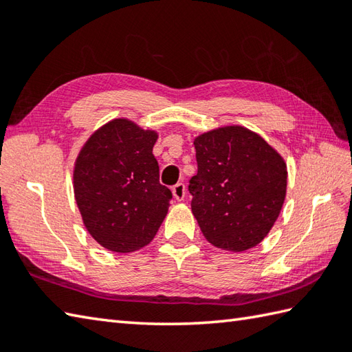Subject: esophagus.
Returning <instances> with one entry per match:
<instances>
[{"label":"esophagus","mask_w":352,"mask_h":352,"mask_svg":"<svg viewBox=\"0 0 352 352\" xmlns=\"http://www.w3.org/2000/svg\"><path fill=\"white\" fill-rule=\"evenodd\" d=\"M172 193H174V198L177 201H183L186 197V186L184 183H177L174 188H172Z\"/></svg>","instance_id":"obj_1"}]
</instances>
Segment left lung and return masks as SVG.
<instances>
[{
	"mask_svg": "<svg viewBox=\"0 0 352 352\" xmlns=\"http://www.w3.org/2000/svg\"><path fill=\"white\" fill-rule=\"evenodd\" d=\"M198 172L189 180L192 213L216 248L242 252L271 231L286 197L283 157L254 131L222 126L193 142Z\"/></svg>",
	"mask_w": 352,
	"mask_h": 352,
	"instance_id": "left-lung-1",
	"label": "left lung"
}]
</instances>
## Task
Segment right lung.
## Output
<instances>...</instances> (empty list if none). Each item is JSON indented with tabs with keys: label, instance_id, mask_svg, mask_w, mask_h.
I'll list each match as a JSON object with an SVG mask.
<instances>
[{
	"label": "right lung",
	"instance_id": "obj_1",
	"mask_svg": "<svg viewBox=\"0 0 352 352\" xmlns=\"http://www.w3.org/2000/svg\"><path fill=\"white\" fill-rule=\"evenodd\" d=\"M157 133L115 119L96 130L74 169V193L89 233L104 248L133 252L153 241L172 192L159 182Z\"/></svg>",
	"mask_w": 352,
	"mask_h": 352
}]
</instances>
